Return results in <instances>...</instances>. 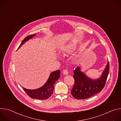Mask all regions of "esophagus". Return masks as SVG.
Listing matches in <instances>:
<instances>
[{"label":"esophagus","instance_id":"obj_1","mask_svg":"<svg viewBox=\"0 0 121 121\" xmlns=\"http://www.w3.org/2000/svg\"><path fill=\"white\" fill-rule=\"evenodd\" d=\"M63 73L64 75H67L68 74V72L66 69L64 70L63 71Z\"/></svg>","mask_w":121,"mask_h":121}]
</instances>
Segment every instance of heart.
<instances>
[{
    "instance_id": "heart-1",
    "label": "heart",
    "mask_w": 121,
    "mask_h": 121,
    "mask_svg": "<svg viewBox=\"0 0 121 121\" xmlns=\"http://www.w3.org/2000/svg\"><path fill=\"white\" fill-rule=\"evenodd\" d=\"M77 49V45L74 42H70L66 44L62 49V52L65 54H71Z\"/></svg>"
}]
</instances>
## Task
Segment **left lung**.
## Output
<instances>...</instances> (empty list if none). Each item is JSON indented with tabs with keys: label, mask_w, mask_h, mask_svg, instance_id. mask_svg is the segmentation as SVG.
<instances>
[{
	"label": "left lung",
	"mask_w": 121,
	"mask_h": 121,
	"mask_svg": "<svg viewBox=\"0 0 121 121\" xmlns=\"http://www.w3.org/2000/svg\"><path fill=\"white\" fill-rule=\"evenodd\" d=\"M78 66L74 71L75 84L71 91L72 96L76 99H86L100 92L104 87L109 72V63L107 64L100 77L92 79L81 71Z\"/></svg>",
	"instance_id": "obj_1"
}]
</instances>
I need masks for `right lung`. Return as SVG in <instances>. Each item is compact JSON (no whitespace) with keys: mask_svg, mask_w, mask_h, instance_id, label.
<instances>
[{"mask_svg":"<svg viewBox=\"0 0 121 121\" xmlns=\"http://www.w3.org/2000/svg\"><path fill=\"white\" fill-rule=\"evenodd\" d=\"M36 35V34H34L26 37L22 42L19 46L18 50L20 48L22 45L24 44L26 42L30 39L32 38ZM60 77V70H57L52 72L49 76L48 79L45 83L40 88L35 90H29L23 87L24 91L28 95L29 97L32 99L44 100L49 98L53 94L54 84L56 81Z\"/></svg>","mask_w":121,"mask_h":121,"instance_id":"right-lung-1","label":"right lung"}]
</instances>
